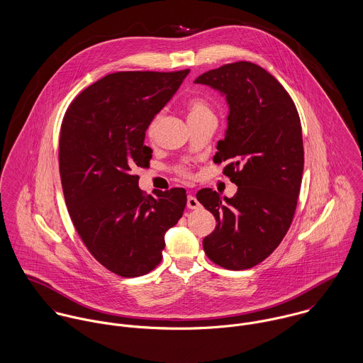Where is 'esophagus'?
I'll return each instance as SVG.
<instances>
[{
    "label": "esophagus",
    "mask_w": 363,
    "mask_h": 363,
    "mask_svg": "<svg viewBox=\"0 0 363 363\" xmlns=\"http://www.w3.org/2000/svg\"><path fill=\"white\" fill-rule=\"evenodd\" d=\"M186 206H188L189 208H198L201 204H199V201H198V199H196L195 196L189 195V196H188V201H186Z\"/></svg>",
    "instance_id": "esophagus-1"
}]
</instances>
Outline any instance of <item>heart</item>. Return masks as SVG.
<instances>
[{
    "label": "heart",
    "instance_id": "b5f03b06",
    "mask_svg": "<svg viewBox=\"0 0 363 363\" xmlns=\"http://www.w3.org/2000/svg\"><path fill=\"white\" fill-rule=\"evenodd\" d=\"M186 110H188V118L194 120V118H199V117H206V116H213L211 107L208 104V101L203 97H192L188 103H186ZM160 116H156L152 118V121L149 122L147 128H146V135L149 138H153L156 133V129L159 126L160 122ZM177 172L184 177V178H189L191 177V171L186 167H177Z\"/></svg>",
    "mask_w": 363,
    "mask_h": 363
}]
</instances>
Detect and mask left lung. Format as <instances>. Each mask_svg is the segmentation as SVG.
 Listing matches in <instances>:
<instances>
[{"instance_id": "left-lung-1", "label": "left lung", "mask_w": 363, "mask_h": 363, "mask_svg": "<svg viewBox=\"0 0 363 363\" xmlns=\"http://www.w3.org/2000/svg\"><path fill=\"white\" fill-rule=\"evenodd\" d=\"M195 83L225 94L228 129L213 160L227 162L223 174L238 186L231 199L210 188L196 194L217 223L203 249L224 269H250L281 243L295 214L303 172L299 114L281 83L249 61L204 72Z\"/></svg>"}]
</instances>
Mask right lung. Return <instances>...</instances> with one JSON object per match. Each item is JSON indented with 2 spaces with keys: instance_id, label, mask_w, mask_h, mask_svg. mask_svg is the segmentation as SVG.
Listing matches in <instances>:
<instances>
[{
  "instance_id": "right-lung-1",
  "label": "right lung",
  "mask_w": 363,
  "mask_h": 363,
  "mask_svg": "<svg viewBox=\"0 0 363 363\" xmlns=\"http://www.w3.org/2000/svg\"><path fill=\"white\" fill-rule=\"evenodd\" d=\"M188 74L107 75L79 93L62 120L58 160L68 213L91 256L121 277L160 264L164 234L186 206L184 188L145 195L133 169L149 165L146 128Z\"/></svg>"
}]
</instances>
